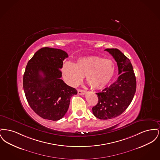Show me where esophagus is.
I'll return each mask as SVG.
<instances>
[{"label": "esophagus", "instance_id": "1", "mask_svg": "<svg viewBox=\"0 0 160 160\" xmlns=\"http://www.w3.org/2000/svg\"><path fill=\"white\" fill-rule=\"evenodd\" d=\"M77 92H78V94H79V95H84V94L86 93V91L83 90V89H78Z\"/></svg>", "mask_w": 160, "mask_h": 160}]
</instances>
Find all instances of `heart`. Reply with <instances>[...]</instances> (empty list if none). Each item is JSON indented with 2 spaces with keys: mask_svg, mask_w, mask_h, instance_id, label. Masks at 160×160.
Returning <instances> with one entry per match:
<instances>
[{
  "mask_svg": "<svg viewBox=\"0 0 160 160\" xmlns=\"http://www.w3.org/2000/svg\"><path fill=\"white\" fill-rule=\"evenodd\" d=\"M62 72L67 82L72 86H77L86 77V82L92 88L101 89L111 81L114 76L113 62L99 56L80 58L76 63H65Z\"/></svg>",
  "mask_w": 160,
  "mask_h": 160,
  "instance_id": "heart-1",
  "label": "heart"
}]
</instances>
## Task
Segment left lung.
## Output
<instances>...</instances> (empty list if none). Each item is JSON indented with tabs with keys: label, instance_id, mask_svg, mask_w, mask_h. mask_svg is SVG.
I'll return each instance as SVG.
<instances>
[{
	"label": "left lung",
	"instance_id": "obj_1",
	"mask_svg": "<svg viewBox=\"0 0 160 160\" xmlns=\"http://www.w3.org/2000/svg\"><path fill=\"white\" fill-rule=\"evenodd\" d=\"M118 67L116 81L101 92L96 93L98 101L92 112L99 119H110L122 114L129 106L136 91V79L129 59L117 48H107Z\"/></svg>",
	"mask_w": 160,
	"mask_h": 160
}]
</instances>
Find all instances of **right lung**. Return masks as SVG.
<instances>
[{
	"mask_svg": "<svg viewBox=\"0 0 160 160\" xmlns=\"http://www.w3.org/2000/svg\"><path fill=\"white\" fill-rule=\"evenodd\" d=\"M65 51L49 47L38 50L29 60L23 76V89L31 108L43 119L58 121L67 113L75 88L62 79Z\"/></svg>",
	"mask_w": 160,
	"mask_h": 160,
	"instance_id": "1",
	"label": "right lung"
}]
</instances>
